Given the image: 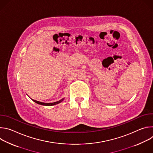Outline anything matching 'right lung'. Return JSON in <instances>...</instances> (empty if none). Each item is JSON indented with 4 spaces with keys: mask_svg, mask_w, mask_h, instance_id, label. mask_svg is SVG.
Masks as SVG:
<instances>
[{
    "mask_svg": "<svg viewBox=\"0 0 153 153\" xmlns=\"http://www.w3.org/2000/svg\"><path fill=\"white\" fill-rule=\"evenodd\" d=\"M34 102H36V103H38L39 105H45V106H52V105H56V104H58L59 103H60L63 100V99L60 100L59 101H57V102H53V103H43V102H39V101H37V100H33L32 99Z\"/></svg>",
    "mask_w": 153,
    "mask_h": 153,
    "instance_id": "1",
    "label": "right lung"
}]
</instances>
